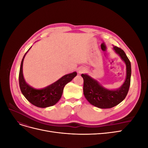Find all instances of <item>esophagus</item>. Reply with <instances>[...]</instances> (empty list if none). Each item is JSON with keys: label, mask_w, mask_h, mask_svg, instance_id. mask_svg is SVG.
<instances>
[{"label": "esophagus", "mask_w": 148, "mask_h": 148, "mask_svg": "<svg viewBox=\"0 0 148 148\" xmlns=\"http://www.w3.org/2000/svg\"><path fill=\"white\" fill-rule=\"evenodd\" d=\"M85 71H86V70H85L84 68H80L78 69V73L79 74H81V73H84Z\"/></svg>", "instance_id": "esophagus-1"}]
</instances>
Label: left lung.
Returning a JSON list of instances; mask_svg holds the SVG:
<instances>
[{
    "label": "left lung",
    "instance_id": "1",
    "mask_svg": "<svg viewBox=\"0 0 148 148\" xmlns=\"http://www.w3.org/2000/svg\"><path fill=\"white\" fill-rule=\"evenodd\" d=\"M114 50L126 65V78L119 88L110 90L103 87L97 80L87 74H82L84 80L83 92L84 97L91 104L100 109H110L124 100L127 96L131 79V63L125 52L117 46Z\"/></svg>",
    "mask_w": 148,
    "mask_h": 148
}]
</instances>
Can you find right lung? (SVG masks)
<instances>
[{
    "label": "right lung",
    "instance_id": "obj_1",
    "mask_svg": "<svg viewBox=\"0 0 148 148\" xmlns=\"http://www.w3.org/2000/svg\"><path fill=\"white\" fill-rule=\"evenodd\" d=\"M28 51L25 53L20 65L19 85L21 91L26 99L36 107L46 108L55 105L61 98L65 85L77 76V73L75 71L71 73L65 75L55 83L44 88L40 89H35L26 83L23 75V60Z\"/></svg>",
    "mask_w": 148,
    "mask_h": 148
}]
</instances>
